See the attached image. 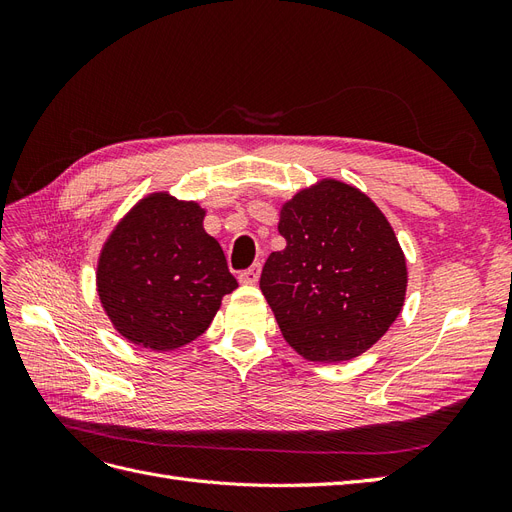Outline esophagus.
I'll return each instance as SVG.
<instances>
[{"label":"esophagus","mask_w":512,"mask_h":512,"mask_svg":"<svg viewBox=\"0 0 512 512\" xmlns=\"http://www.w3.org/2000/svg\"><path fill=\"white\" fill-rule=\"evenodd\" d=\"M260 271H262L260 262H254L250 269H245V271L239 273V282L245 284V286H254L260 280Z\"/></svg>","instance_id":"1"}]
</instances>
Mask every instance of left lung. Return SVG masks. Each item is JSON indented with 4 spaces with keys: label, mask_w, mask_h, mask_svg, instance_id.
Wrapping results in <instances>:
<instances>
[{
    "label": "left lung",
    "mask_w": 512,
    "mask_h": 512,
    "mask_svg": "<svg viewBox=\"0 0 512 512\" xmlns=\"http://www.w3.org/2000/svg\"><path fill=\"white\" fill-rule=\"evenodd\" d=\"M282 252L260 275L286 342L309 361H348L374 346L404 307L406 258L382 211L324 179L282 207Z\"/></svg>",
    "instance_id": "1"
}]
</instances>
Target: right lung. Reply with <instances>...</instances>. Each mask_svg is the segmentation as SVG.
<instances>
[{"label": "right lung", "mask_w": 512, "mask_h": 512, "mask_svg": "<svg viewBox=\"0 0 512 512\" xmlns=\"http://www.w3.org/2000/svg\"><path fill=\"white\" fill-rule=\"evenodd\" d=\"M205 211L168 194L143 198L102 247L98 294L115 329L132 344L175 350L203 335L239 284Z\"/></svg>", "instance_id": "add662e5"}]
</instances>
